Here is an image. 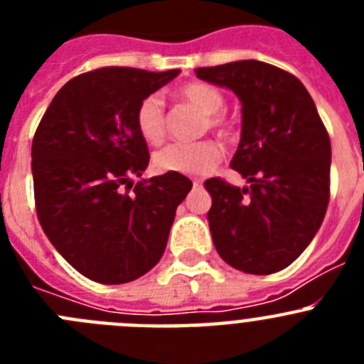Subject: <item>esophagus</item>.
<instances>
[{
	"instance_id": "obj_1",
	"label": "esophagus",
	"mask_w": 364,
	"mask_h": 364,
	"mask_svg": "<svg viewBox=\"0 0 364 364\" xmlns=\"http://www.w3.org/2000/svg\"><path fill=\"white\" fill-rule=\"evenodd\" d=\"M193 186H202V180H198V178H193Z\"/></svg>"
}]
</instances>
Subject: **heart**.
Wrapping results in <instances>:
<instances>
[{"instance_id": "heart-1", "label": "heart", "mask_w": 364, "mask_h": 364, "mask_svg": "<svg viewBox=\"0 0 364 364\" xmlns=\"http://www.w3.org/2000/svg\"><path fill=\"white\" fill-rule=\"evenodd\" d=\"M176 96L182 102L193 105L205 114L204 131L213 129L220 136L231 133V122L222 112L224 95L217 87L204 82H189L176 89ZM134 124L138 134L151 146L164 142L167 134V117L164 102L159 95H147L140 100L134 112ZM220 144L213 140H202L197 144H169L156 151L153 156L154 167L159 171L182 173V175H202L211 171L222 160Z\"/></svg>"}]
</instances>
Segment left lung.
Returning <instances> with one entry per match:
<instances>
[{
    "instance_id": "1",
    "label": "left lung",
    "mask_w": 364,
    "mask_h": 364,
    "mask_svg": "<svg viewBox=\"0 0 364 364\" xmlns=\"http://www.w3.org/2000/svg\"><path fill=\"white\" fill-rule=\"evenodd\" d=\"M242 102V136L231 167L250 188L205 180L211 237L228 264L253 275L290 266L323 224L330 202V136L306 87L257 60L195 69Z\"/></svg>"
}]
</instances>
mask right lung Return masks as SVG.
<instances>
[{
    "instance_id": "add662e5",
    "label": "right lung",
    "mask_w": 364,
    "mask_h": 364,
    "mask_svg": "<svg viewBox=\"0 0 364 364\" xmlns=\"http://www.w3.org/2000/svg\"><path fill=\"white\" fill-rule=\"evenodd\" d=\"M178 73L102 67L78 74L56 92L32 138L38 220L63 259L91 281L124 284L149 272L191 191L180 173L134 186L131 180L149 164L136 105Z\"/></svg>"
}]
</instances>
